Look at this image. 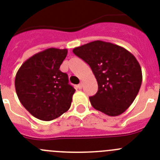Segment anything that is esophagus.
Wrapping results in <instances>:
<instances>
[{"instance_id":"34e87169","label":"esophagus","mask_w":160,"mask_h":160,"mask_svg":"<svg viewBox=\"0 0 160 160\" xmlns=\"http://www.w3.org/2000/svg\"><path fill=\"white\" fill-rule=\"evenodd\" d=\"M82 87H83V84H82V83H80V84H79L78 86H77V88H78L79 89H81Z\"/></svg>"}]
</instances>
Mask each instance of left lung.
I'll return each instance as SVG.
<instances>
[{"instance_id":"obj_1","label":"left lung","mask_w":160,"mask_h":160,"mask_svg":"<svg viewBox=\"0 0 160 160\" xmlns=\"http://www.w3.org/2000/svg\"><path fill=\"white\" fill-rule=\"evenodd\" d=\"M88 63L98 84L89 97L94 109L109 116H118L130 106L142 80L139 63L130 51L116 44L97 40L73 49Z\"/></svg>"}]
</instances>
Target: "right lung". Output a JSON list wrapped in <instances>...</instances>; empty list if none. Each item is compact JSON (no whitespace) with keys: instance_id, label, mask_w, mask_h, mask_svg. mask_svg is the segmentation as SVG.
<instances>
[{"instance_id":"obj_1","label":"right lung","mask_w":160,"mask_h":160,"mask_svg":"<svg viewBox=\"0 0 160 160\" xmlns=\"http://www.w3.org/2000/svg\"><path fill=\"white\" fill-rule=\"evenodd\" d=\"M67 49L48 48L22 63L15 77V89L22 105L34 118L51 121L68 110L75 89L68 74L59 70Z\"/></svg>"}]
</instances>
